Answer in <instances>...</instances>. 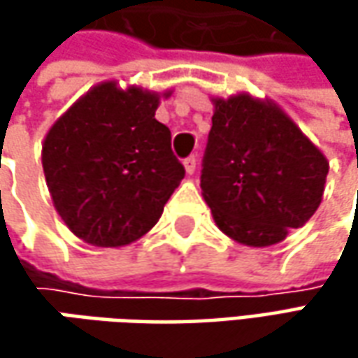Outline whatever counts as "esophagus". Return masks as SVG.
<instances>
[{
	"label": "esophagus",
	"mask_w": 358,
	"mask_h": 358,
	"mask_svg": "<svg viewBox=\"0 0 358 358\" xmlns=\"http://www.w3.org/2000/svg\"><path fill=\"white\" fill-rule=\"evenodd\" d=\"M183 165H185V171L189 173V175H193L195 169H197V157H195V155H189V157L183 161Z\"/></svg>",
	"instance_id": "esophagus-1"
}]
</instances>
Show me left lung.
Instances as JSON below:
<instances>
[{
  "mask_svg": "<svg viewBox=\"0 0 358 358\" xmlns=\"http://www.w3.org/2000/svg\"><path fill=\"white\" fill-rule=\"evenodd\" d=\"M213 105L201 189L215 223L249 247L281 243L319 209L329 161L268 99L239 93Z\"/></svg>",
  "mask_w": 358,
  "mask_h": 358,
  "instance_id": "1",
  "label": "left lung"
}]
</instances>
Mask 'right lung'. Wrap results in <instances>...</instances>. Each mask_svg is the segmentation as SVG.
Returning a JSON list of instances; mask_svg holds the SVG:
<instances>
[{
    "mask_svg": "<svg viewBox=\"0 0 358 358\" xmlns=\"http://www.w3.org/2000/svg\"><path fill=\"white\" fill-rule=\"evenodd\" d=\"M159 99L153 91L103 81L45 135L41 163L53 205L90 245L123 247L143 237L185 177L171 131L155 119Z\"/></svg>",
    "mask_w": 358,
    "mask_h": 358,
    "instance_id": "add662e5",
    "label": "right lung"
}]
</instances>
